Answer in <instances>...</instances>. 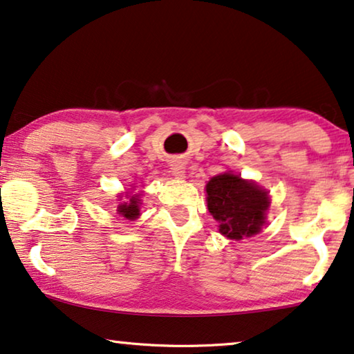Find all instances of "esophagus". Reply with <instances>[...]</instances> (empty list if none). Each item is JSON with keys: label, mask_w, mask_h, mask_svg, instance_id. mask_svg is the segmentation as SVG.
<instances>
[{"label": "esophagus", "mask_w": 354, "mask_h": 354, "mask_svg": "<svg viewBox=\"0 0 354 354\" xmlns=\"http://www.w3.org/2000/svg\"><path fill=\"white\" fill-rule=\"evenodd\" d=\"M171 174L177 178H183L185 177V165L182 161H172L171 165Z\"/></svg>", "instance_id": "1"}]
</instances>
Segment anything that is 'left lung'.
<instances>
[{
    "mask_svg": "<svg viewBox=\"0 0 354 354\" xmlns=\"http://www.w3.org/2000/svg\"><path fill=\"white\" fill-rule=\"evenodd\" d=\"M207 209L218 223V231L232 241L261 232L269 209V193L252 180L225 172L205 185Z\"/></svg>",
    "mask_w": 354,
    "mask_h": 354,
    "instance_id": "obj_1",
    "label": "left lung"
}]
</instances>
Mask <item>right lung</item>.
Returning <instances> with one entry per match:
<instances>
[{
	"label": "right lung",
	"instance_id": "add662e5",
	"mask_svg": "<svg viewBox=\"0 0 354 354\" xmlns=\"http://www.w3.org/2000/svg\"><path fill=\"white\" fill-rule=\"evenodd\" d=\"M127 201L124 203H120L117 207V214H120L122 216H124L127 220H136L139 218L140 215V199L139 194H127ZM122 201V199H120Z\"/></svg>",
	"mask_w": 354,
	"mask_h": 354
}]
</instances>
